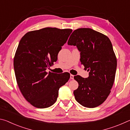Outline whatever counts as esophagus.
Returning <instances> with one entry per match:
<instances>
[{
	"instance_id": "34e87169",
	"label": "esophagus",
	"mask_w": 130,
	"mask_h": 130,
	"mask_svg": "<svg viewBox=\"0 0 130 130\" xmlns=\"http://www.w3.org/2000/svg\"><path fill=\"white\" fill-rule=\"evenodd\" d=\"M70 79H72V80H73V79H74V75H73V74H70Z\"/></svg>"
}]
</instances>
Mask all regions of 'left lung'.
I'll return each mask as SVG.
<instances>
[{
  "label": "left lung",
  "instance_id": "left-lung-1",
  "mask_svg": "<svg viewBox=\"0 0 130 130\" xmlns=\"http://www.w3.org/2000/svg\"><path fill=\"white\" fill-rule=\"evenodd\" d=\"M68 44L76 46L81 64L89 71L88 78L74 77L78 83L73 92L74 98L85 107H98L107 99L115 80L117 60L111 42L99 32L80 28L72 32Z\"/></svg>",
  "mask_w": 130,
  "mask_h": 130
}]
</instances>
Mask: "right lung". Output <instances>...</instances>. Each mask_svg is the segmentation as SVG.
Returning <instances> with one entry per match:
<instances>
[{
	"label": "right lung",
	"instance_id": "1",
	"mask_svg": "<svg viewBox=\"0 0 130 130\" xmlns=\"http://www.w3.org/2000/svg\"><path fill=\"white\" fill-rule=\"evenodd\" d=\"M72 32L46 27L27 32L19 42L14 58L15 77L22 94L32 106L45 108L54 104L60 88L69 80V73L58 76L46 70L57 61Z\"/></svg>",
	"mask_w": 130,
	"mask_h": 130
}]
</instances>
